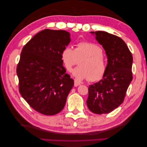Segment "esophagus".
I'll return each instance as SVG.
<instances>
[{"label":"esophagus","instance_id":"34e87169","mask_svg":"<svg viewBox=\"0 0 147 147\" xmlns=\"http://www.w3.org/2000/svg\"><path fill=\"white\" fill-rule=\"evenodd\" d=\"M81 85L80 82H78L77 80H74V86H79V85Z\"/></svg>","mask_w":147,"mask_h":147}]
</instances>
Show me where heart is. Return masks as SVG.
I'll use <instances>...</instances> for the list:
<instances>
[{"instance_id": "1", "label": "heart", "mask_w": 147, "mask_h": 147, "mask_svg": "<svg viewBox=\"0 0 147 147\" xmlns=\"http://www.w3.org/2000/svg\"><path fill=\"white\" fill-rule=\"evenodd\" d=\"M61 59L65 69L68 71H71L82 59L80 66L73 71V75L79 80H100L107 69V62L101 47L91 42H78L74 49L71 47H65L61 53Z\"/></svg>"}]
</instances>
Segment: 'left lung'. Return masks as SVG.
I'll return each mask as SVG.
<instances>
[{"instance_id":"left-lung-1","label":"left lung","mask_w":147,"mask_h":147,"mask_svg":"<svg viewBox=\"0 0 147 147\" xmlns=\"http://www.w3.org/2000/svg\"><path fill=\"white\" fill-rule=\"evenodd\" d=\"M105 49L108 64L103 78L89 86L87 106L96 114H107L123 102L133 80V56L120 37L105 32H91Z\"/></svg>"}]
</instances>
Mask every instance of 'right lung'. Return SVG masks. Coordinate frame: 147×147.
I'll return each instance as SVG.
<instances>
[{
	"mask_svg": "<svg viewBox=\"0 0 147 147\" xmlns=\"http://www.w3.org/2000/svg\"><path fill=\"white\" fill-rule=\"evenodd\" d=\"M69 42L66 31L45 29L22 49L16 69L19 91L31 107L43 115L60 112L74 85L61 59Z\"/></svg>",
	"mask_w": 147,
	"mask_h": 147,
	"instance_id": "add662e5",
	"label": "right lung"
}]
</instances>
